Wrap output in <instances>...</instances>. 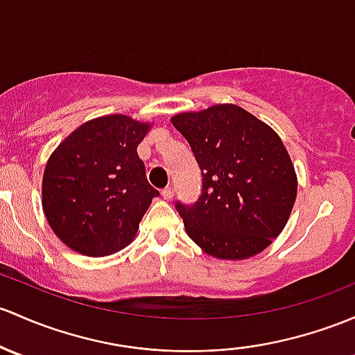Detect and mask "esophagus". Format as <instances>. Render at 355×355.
<instances>
[{"label":"esophagus","instance_id":"34e87169","mask_svg":"<svg viewBox=\"0 0 355 355\" xmlns=\"http://www.w3.org/2000/svg\"><path fill=\"white\" fill-rule=\"evenodd\" d=\"M162 196H163V199H165V200H171L175 197V189L173 187H166L162 192Z\"/></svg>","mask_w":355,"mask_h":355}]
</instances>
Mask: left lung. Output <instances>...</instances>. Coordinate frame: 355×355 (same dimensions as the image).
Wrapping results in <instances>:
<instances>
[{"mask_svg":"<svg viewBox=\"0 0 355 355\" xmlns=\"http://www.w3.org/2000/svg\"><path fill=\"white\" fill-rule=\"evenodd\" d=\"M202 171L193 206L177 202L185 231L207 255H257L284 230L297 178L281 137L238 105L223 103L171 117Z\"/></svg>","mask_w":355,"mask_h":355,"instance_id":"1","label":"left lung"}]
</instances>
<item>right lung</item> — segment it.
<instances>
[{"instance_id": "obj_1", "label": "right lung", "mask_w": 355, "mask_h": 355, "mask_svg": "<svg viewBox=\"0 0 355 355\" xmlns=\"http://www.w3.org/2000/svg\"><path fill=\"white\" fill-rule=\"evenodd\" d=\"M151 125L128 115L85 122L52 153L42 178V207L71 250L105 257L128 246L151 200L137 144Z\"/></svg>"}]
</instances>
